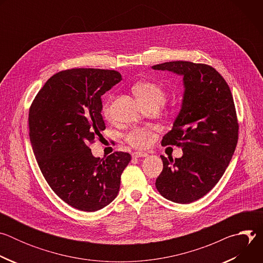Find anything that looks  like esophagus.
I'll return each mask as SVG.
<instances>
[{"label":"esophagus","instance_id":"esophagus-1","mask_svg":"<svg viewBox=\"0 0 263 263\" xmlns=\"http://www.w3.org/2000/svg\"><path fill=\"white\" fill-rule=\"evenodd\" d=\"M132 156H133L134 158H138V157H146V156H147V153H145V152H134V153L132 154Z\"/></svg>","mask_w":263,"mask_h":263}]
</instances>
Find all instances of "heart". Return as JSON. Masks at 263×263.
I'll return each mask as SVG.
<instances>
[{"mask_svg": "<svg viewBox=\"0 0 263 263\" xmlns=\"http://www.w3.org/2000/svg\"><path fill=\"white\" fill-rule=\"evenodd\" d=\"M134 92L138 101L142 105L156 104L161 106L166 98L163 87L155 82H140L134 86ZM102 111L105 117L109 118L112 115L111 100H107L103 104ZM127 141L134 147H143L152 141V134L143 129H134L127 136Z\"/></svg>", "mask_w": 263, "mask_h": 263, "instance_id": "1", "label": "heart"}]
</instances>
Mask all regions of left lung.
Returning a JSON list of instances; mask_svg holds the SVG:
<instances>
[{"mask_svg":"<svg viewBox=\"0 0 263 263\" xmlns=\"http://www.w3.org/2000/svg\"><path fill=\"white\" fill-rule=\"evenodd\" d=\"M183 78L181 108L161 141L182 147L180 158L160 156L163 170L156 189L165 199L190 204L208 194L228 167L238 139L231 90L213 67L189 61L152 66Z\"/></svg>","mask_w":263,"mask_h":263,"instance_id":"8db88e82","label":"left lung"}]
</instances>
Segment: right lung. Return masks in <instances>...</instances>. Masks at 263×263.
Masks as SVG:
<instances>
[{
  "label": "right lung",
  "instance_id": "right-lung-1",
  "mask_svg": "<svg viewBox=\"0 0 263 263\" xmlns=\"http://www.w3.org/2000/svg\"><path fill=\"white\" fill-rule=\"evenodd\" d=\"M116 70L72 68L52 76L29 111L35 158L53 192L69 206L87 212L114 201L131 155L95 157L88 144L105 127L102 96L121 82Z\"/></svg>",
  "mask_w": 263,
  "mask_h": 263
}]
</instances>
